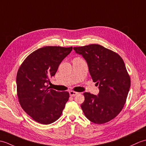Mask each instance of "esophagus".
Instances as JSON below:
<instances>
[{
  "label": "esophagus",
  "instance_id": "34e87169",
  "mask_svg": "<svg viewBox=\"0 0 146 146\" xmlns=\"http://www.w3.org/2000/svg\"><path fill=\"white\" fill-rule=\"evenodd\" d=\"M70 96H71V97H74V96H75V95H76L77 94H78V92H75V91H70Z\"/></svg>",
  "mask_w": 146,
  "mask_h": 146
}]
</instances>
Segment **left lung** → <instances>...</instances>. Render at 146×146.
<instances>
[{"label":"left lung","instance_id":"left-lung-1","mask_svg":"<svg viewBox=\"0 0 146 146\" xmlns=\"http://www.w3.org/2000/svg\"><path fill=\"white\" fill-rule=\"evenodd\" d=\"M87 62L93 81L98 85V96L85 92L82 109L87 119L97 124L109 122L124 106L131 87V78L122 58L99 44L75 47Z\"/></svg>","mask_w":146,"mask_h":146}]
</instances>
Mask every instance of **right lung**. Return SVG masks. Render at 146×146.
<instances>
[{"instance_id": "obj_1", "label": "right lung", "mask_w": 146, "mask_h": 146, "mask_svg": "<svg viewBox=\"0 0 146 146\" xmlns=\"http://www.w3.org/2000/svg\"><path fill=\"white\" fill-rule=\"evenodd\" d=\"M72 47L45 46L33 52L17 73V95L23 109L41 124H50L61 115L69 99L68 92L49 89V78L72 51Z\"/></svg>"}]
</instances>
